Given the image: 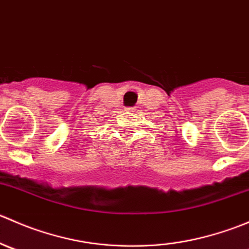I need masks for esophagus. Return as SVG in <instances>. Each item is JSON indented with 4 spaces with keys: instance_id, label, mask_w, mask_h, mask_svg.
<instances>
[{
    "instance_id": "esophagus-1",
    "label": "esophagus",
    "mask_w": 249,
    "mask_h": 249,
    "mask_svg": "<svg viewBox=\"0 0 249 249\" xmlns=\"http://www.w3.org/2000/svg\"><path fill=\"white\" fill-rule=\"evenodd\" d=\"M126 110H129V112H135V109H134V108H127Z\"/></svg>"
}]
</instances>
